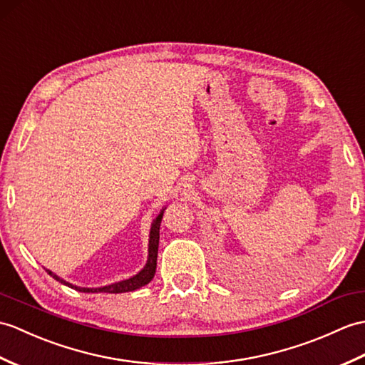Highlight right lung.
Masks as SVG:
<instances>
[{"instance_id": "1", "label": "right lung", "mask_w": 365, "mask_h": 365, "mask_svg": "<svg viewBox=\"0 0 365 365\" xmlns=\"http://www.w3.org/2000/svg\"><path fill=\"white\" fill-rule=\"evenodd\" d=\"M162 219H163V211L160 213L155 219L154 222H152L150 227V236H149V258L146 266L141 270L140 274H137L135 277L129 278V279H123V282H118L115 284H108L104 287H78V286H73L70 283L63 282V279L58 278L56 274L51 272V270H46V272L56 278L57 282H61L66 286L73 287V289L79 291V292H108V294H121V292H130L135 289H140V287L146 286L152 278L155 275V269H157V253H158V240H160V224H162Z\"/></svg>"}]
</instances>
